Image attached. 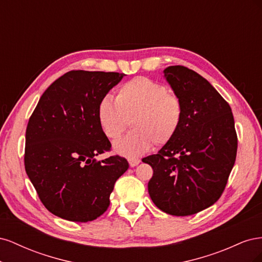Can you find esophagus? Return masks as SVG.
I'll use <instances>...</instances> for the list:
<instances>
[{
    "instance_id": "obj_1",
    "label": "esophagus",
    "mask_w": 262,
    "mask_h": 262,
    "mask_svg": "<svg viewBox=\"0 0 262 262\" xmlns=\"http://www.w3.org/2000/svg\"><path fill=\"white\" fill-rule=\"evenodd\" d=\"M140 162L141 161L139 160V158H130V160H129V164H130L131 167H136L137 165L140 164Z\"/></svg>"
}]
</instances>
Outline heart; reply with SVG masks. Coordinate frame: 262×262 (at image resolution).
Returning a JSON list of instances; mask_svg holds the SVG:
<instances>
[{"label": "heart", "mask_w": 262, "mask_h": 262, "mask_svg": "<svg viewBox=\"0 0 262 262\" xmlns=\"http://www.w3.org/2000/svg\"><path fill=\"white\" fill-rule=\"evenodd\" d=\"M185 116L181 99L169 93L165 85L148 77L139 76L119 87L116 101L109 96L98 104L100 128L109 140H117L132 126L124 138L114 144L121 156L134 158L152 146H163L176 137Z\"/></svg>", "instance_id": "heart-1"}]
</instances>
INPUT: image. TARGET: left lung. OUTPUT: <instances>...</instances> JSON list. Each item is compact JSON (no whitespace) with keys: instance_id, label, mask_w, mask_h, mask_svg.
Instances as JSON below:
<instances>
[{"instance_id":"obj_1","label":"left lung","mask_w":262,"mask_h":262,"mask_svg":"<svg viewBox=\"0 0 262 262\" xmlns=\"http://www.w3.org/2000/svg\"><path fill=\"white\" fill-rule=\"evenodd\" d=\"M185 116L176 137L142 162L152 166L148 193L156 207L176 216L211 207L223 193L236 160L237 134L228 102L194 71L164 70Z\"/></svg>"}]
</instances>
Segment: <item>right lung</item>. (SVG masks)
Here are the masks:
<instances>
[{
    "label": "right lung",
    "mask_w": 262,
    "mask_h": 262,
    "mask_svg": "<svg viewBox=\"0 0 262 262\" xmlns=\"http://www.w3.org/2000/svg\"><path fill=\"white\" fill-rule=\"evenodd\" d=\"M123 73L70 71L55 80L30 116L24 162L46 209L72 222L104 214L117 179L129 168L125 158L109 152L97 117L98 104Z\"/></svg>",
    "instance_id": "obj_1"
}]
</instances>
